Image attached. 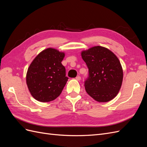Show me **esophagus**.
Returning a JSON list of instances; mask_svg holds the SVG:
<instances>
[{
  "instance_id": "34e87169",
  "label": "esophagus",
  "mask_w": 147,
  "mask_h": 147,
  "mask_svg": "<svg viewBox=\"0 0 147 147\" xmlns=\"http://www.w3.org/2000/svg\"><path fill=\"white\" fill-rule=\"evenodd\" d=\"M75 78H76V80H78V81H80L81 80V77H80V76H77Z\"/></svg>"
}]
</instances>
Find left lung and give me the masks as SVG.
<instances>
[{
    "instance_id": "left-lung-1",
    "label": "left lung",
    "mask_w": 147,
    "mask_h": 147,
    "mask_svg": "<svg viewBox=\"0 0 147 147\" xmlns=\"http://www.w3.org/2000/svg\"><path fill=\"white\" fill-rule=\"evenodd\" d=\"M81 55L89 69V77L84 82L86 92L97 102L112 100L118 94L123 78L122 67L117 56L100 46L83 51Z\"/></svg>"
}]
</instances>
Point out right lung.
Returning <instances> with one entry per match:
<instances>
[{
	"mask_svg": "<svg viewBox=\"0 0 147 147\" xmlns=\"http://www.w3.org/2000/svg\"><path fill=\"white\" fill-rule=\"evenodd\" d=\"M65 53L48 48L35 57L26 74V83L35 99L42 102L55 100L68 80L61 62Z\"/></svg>",
	"mask_w": 147,
	"mask_h": 147,
	"instance_id": "1",
	"label": "right lung"
}]
</instances>
